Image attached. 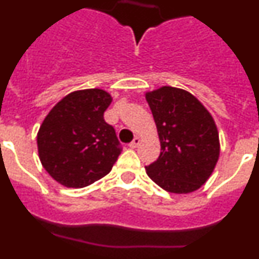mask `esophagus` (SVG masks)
Returning a JSON list of instances; mask_svg holds the SVG:
<instances>
[{
	"instance_id": "1",
	"label": "esophagus",
	"mask_w": 259,
	"mask_h": 259,
	"mask_svg": "<svg viewBox=\"0 0 259 259\" xmlns=\"http://www.w3.org/2000/svg\"><path fill=\"white\" fill-rule=\"evenodd\" d=\"M139 144H140V138L139 137H135L134 140H133V142L129 144V146L132 149H135V148H138V146H139Z\"/></svg>"
}]
</instances>
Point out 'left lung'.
I'll list each match as a JSON object with an SVG mask.
<instances>
[{"label":"left lung","instance_id":"left-lung-1","mask_svg":"<svg viewBox=\"0 0 259 259\" xmlns=\"http://www.w3.org/2000/svg\"><path fill=\"white\" fill-rule=\"evenodd\" d=\"M153 113L160 155L146 174L164 190L188 194L211 176L221 154L215 121L204 105L184 89L161 86L146 91Z\"/></svg>","mask_w":259,"mask_h":259}]
</instances>
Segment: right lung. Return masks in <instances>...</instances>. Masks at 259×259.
<instances>
[{
  "mask_svg": "<svg viewBox=\"0 0 259 259\" xmlns=\"http://www.w3.org/2000/svg\"><path fill=\"white\" fill-rule=\"evenodd\" d=\"M113 101L103 89H85L62 98L37 133L41 164L57 183L83 188L110 173L121 153L115 130L104 120Z\"/></svg>",
  "mask_w": 259,
  "mask_h": 259,
  "instance_id": "obj_1",
  "label": "right lung"
}]
</instances>
